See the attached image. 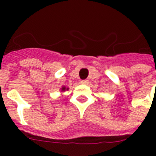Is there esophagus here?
<instances>
[{"label":"esophagus","instance_id":"34e87169","mask_svg":"<svg viewBox=\"0 0 156 156\" xmlns=\"http://www.w3.org/2000/svg\"><path fill=\"white\" fill-rule=\"evenodd\" d=\"M81 83H83V84H88V80H82L81 81Z\"/></svg>","mask_w":156,"mask_h":156}]
</instances>
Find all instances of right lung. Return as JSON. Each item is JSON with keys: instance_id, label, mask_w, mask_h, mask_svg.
Returning <instances> with one entry per match:
<instances>
[{"instance_id": "obj_1", "label": "right lung", "mask_w": 156, "mask_h": 156, "mask_svg": "<svg viewBox=\"0 0 156 156\" xmlns=\"http://www.w3.org/2000/svg\"><path fill=\"white\" fill-rule=\"evenodd\" d=\"M62 90H66V87H62V89H61ZM66 90H68V88L66 89Z\"/></svg>"}]
</instances>
